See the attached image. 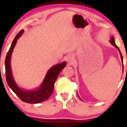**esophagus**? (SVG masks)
<instances>
[{
	"instance_id": "obj_1",
	"label": "esophagus",
	"mask_w": 127,
	"mask_h": 127,
	"mask_svg": "<svg viewBox=\"0 0 127 127\" xmlns=\"http://www.w3.org/2000/svg\"><path fill=\"white\" fill-rule=\"evenodd\" d=\"M66 60L67 61H68L69 62H71L73 61V58H72V57H70V56H67V57H66Z\"/></svg>"
}]
</instances>
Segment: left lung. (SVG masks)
<instances>
[{
    "label": "left lung",
    "mask_w": 127,
    "mask_h": 127,
    "mask_svg": "<svg viewBox=\"0 0 127 127\" xmlns=\"http://www.w3.org/2000/svg\"><path fill=\"white\" fill-rule=\"evenodd\" d=\"M110 43H112V44L113 45V46H115L117 48L118 50H119V52H120V55H121V60H122V61H123V55H122V54H121V52H120V50L119 48L117 46V45L116 44V43H115V41H114V37H112V39H110Z\"/></svg>",
    "instance_id": "8db88e82"
}]
</instances>
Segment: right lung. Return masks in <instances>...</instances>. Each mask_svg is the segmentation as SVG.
Segmentation results:
<instances>
[{
  "label": "right lung",
  "instance_id": "1",
  "mask_svg": "<svg viewBox=\"0 0 127 127\" xmlns=\"http://www.w3.org/2000/svg\"><path fill=\"white\" fill-rule=\"evenodd\" d=\"M24 31H20L13 40L11 46L8 50L5 59V70L6 78L8 86L22 101L29 103H39L45 101L49 98L54 88V84L58 76L62 69L65 67L66 63L65 62L59 64L52 67L48 70L43 84L39 90L33 91L21 90L17 86L12 75L10 66V60L13 49L16 44L17 40L22 35Z\"/></svg>",
  "mask_w": 127,
  "mask_h": 127
}]
</instances>
